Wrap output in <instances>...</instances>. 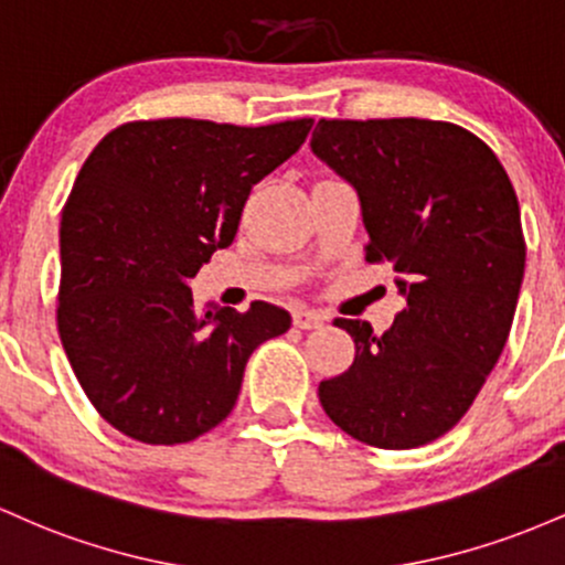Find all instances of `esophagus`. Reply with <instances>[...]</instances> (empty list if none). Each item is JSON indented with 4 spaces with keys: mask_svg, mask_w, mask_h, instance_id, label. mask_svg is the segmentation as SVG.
Returning a JSON list of instances; mask_svg holds the SVG:
<instances>
[{
    "mask_svg": "<svg viewBox=\"0 0 565 565\" xmlns=\"http://www.w3.org/2000/svg\"><path fill=\"white\" fill-rule=\"evenodd\" d=\"M294 322L296 328H301V331H312V328H322V322H326V315L315 312V309H296L294 312Z\"/></svg>",
    "mask_w": 565,
    "mask_h": 565,
    "instance_id": "1",
    "label": "esophagus"
}]
</instances>
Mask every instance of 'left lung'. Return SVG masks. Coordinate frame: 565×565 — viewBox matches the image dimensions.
I'll use <instances>...</instances> for the list:
<instances>
[{
	"instance_id": "8db88e82",
	"label": "left lung",
	"mask_w": 565,
	"mask_h": 565,
	"mask_svg": "<svg viewBox=\"0 0 565 565\" xmlns=\"http://www.w3.org/2000/svg\"><path fill=\"white\" fill-rule=\"evenodd\" d=\"M312 151L358 192L365 262H390L405 299L390 331L335 320L354 363L320 382L354 440L416 448L467 414L502 354L525 269L515 189L470 130L435 119H320Z\"/></svg>"
}]
</instances>
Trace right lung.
I'll list each match as a JSON object with an SVG mask.
<instances>
[{
    "label": "right lung",
    "mask_w": 565,
    "mask_h": 565,
    "mask_svg": "<svg viewBox=\"0 0 565 565\" xmlns=\"http://www.w3.org/2000/svg\"><path fill=\"white\" fill-rule=\"evenodd\" d=\"M309 130L312 119L128 122L82 164L61 215L58 333L114 429L149 446L205 435L232 414L253 350L290 328L266 301L198 312L189 280L232 245L253 183Z\"/></svg>",
    "instance_id": "right-lung-1"
}]
</instances>
